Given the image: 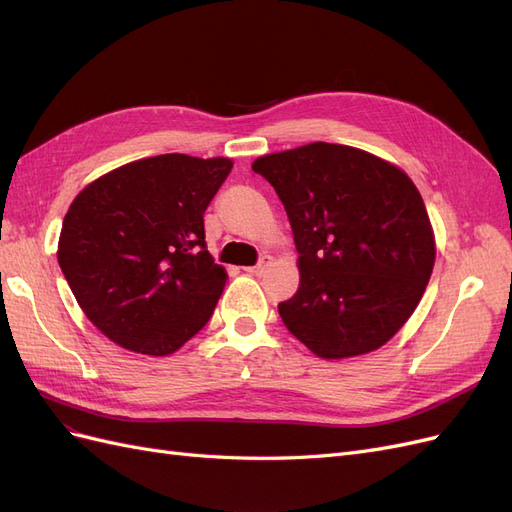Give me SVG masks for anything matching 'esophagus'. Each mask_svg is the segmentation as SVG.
Wrapping results in <instances>:
<instances>
[{"mask_svg":"<svg viewBox=\"0 0 512 512\" xmlns=\"http://www.w3.org/2000/svg\"><path fill=\"white\" fill-rule=\"evenodd\" d=\"M270 261H272L270 255H263V257L257 261V266L244 268V272H249V274H253V276H259V274H263V270H266V268L270 266Z\"/></svg>","mask_w":512,"mask_h":512,"instance_id":"34e87169","label":"esophagus"}]
</instances>
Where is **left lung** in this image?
I'll list each match as a JSON object with an SVG mask.
<instances>
[{"label": "left lung", "instance_id": "1", "mask_svg": "<svg viewBox=\"0 0 512 512\" xmlns=\"http://www.w3.org/2000/svg\"><path fill=\"white\" fill-rule=\"evenodd\" d=\"M300 253V289L278 304L325 359L370 353L415 312L432 276L430 217L412 180L353 146L315 142L259 157Z\"/></svg>", "mask_w": 512, "mask_h": 512}]
</instances>
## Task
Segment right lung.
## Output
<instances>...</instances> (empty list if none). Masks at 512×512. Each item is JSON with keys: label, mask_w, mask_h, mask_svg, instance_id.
<instances>
[{"label": "right lung", "mask_w": 512, "mask_h": 512, "mask_svg": "<svg viewBox=\"0 0 512 512\" xmlns=\"http://www.w3.org/2000/svg\"><path fill=\"white\" fill-rule=\"evenodd\" d=\"M234 163L157 155L82 189L57 259L89 321L142 355H170L212 317L225 270L206 249L204 212Z\"/></svg>", "instance_id": "obj_1"}]
</instances>
